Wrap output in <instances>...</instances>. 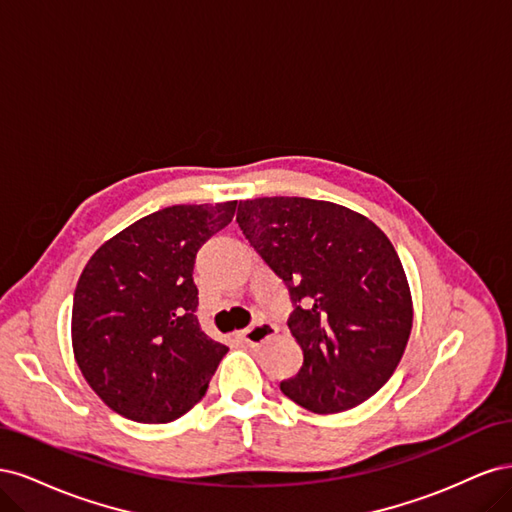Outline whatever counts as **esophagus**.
<instances>
[{
	"instance_id": "obj_1",
	"label": "esophagus",
	"mask_w": 512,
	"mask_h": 512,
	"mask_svg": "<svg viewBox=\"0 0 512 512\" xmlns=\"http://www.w3.org/2000/svg\"><path fill=\"white\" fill-rule=\"evenodd\" d=\"M275 331H277L275 324H271V322H256L250 329L239 331L237 337L243 344L256 348V346H262L265 342H269V339L275 335Z\"/></svg>"
}]
</instances>
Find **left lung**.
Returning a JSON list of instances; mask_svg holds the SVG:
<instances>
[{
  "label": "left lung",
  "instance_id": "left-lung-1",
  "mask_svg": "<svg viewBox=\"0 0 512 512\" xmlns=\"http://www.w3.org/2000/svg\"><path fill=\"white\" fill-rule=\"evenodd\" d=\"M237 222L292 301L288 329L303 365L282 393L318 414L376 395L412 331L410 286L393 243L371 220L327 200H245Z\"/></svg>",
  "mask_w": 512,
  "mask_h": 512
}]
</instances>
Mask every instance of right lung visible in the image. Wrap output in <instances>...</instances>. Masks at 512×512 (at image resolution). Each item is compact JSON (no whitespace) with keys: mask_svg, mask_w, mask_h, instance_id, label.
<instances>
[{"mask_svg":"<svg viewBox=\"0 0 512 512\" xmlns=\"http://www.w3.org/2000/svg\"><path fill=\"white\" fill-rule=\"evenodd\" d=\"M237 200L166 207L89 258L74 290L72 348L104 404L136 423H170L198 404L228 348L196 316V252Z\"/></svg>","mask_w":512,"mask_h":512,"instance_id":"add662e5","label":"right lung"}]
</instances>
